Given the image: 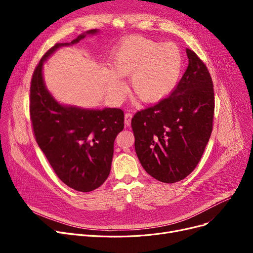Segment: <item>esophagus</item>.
Returning a JSON list of instances; mask_svg holds the SVG:
<instances>
[{
    "instance_id": "34e87169",
    "label": "esophagus",
    "mask_w": 253,
    "mask_h": 253,
    "mask_svg": "<svg viewBox=\"0 0 253 253\" xmlns=\"http://www.w3.org/2000/svg\"><path fill=\"white\" fill-rule=\"evenodd\" d=\"M124 118H125V124H126L127 126H129V125H130V123H131L132 114H131V113H126V114H125V116H124Z\"/></svg>"
}]
</instances>
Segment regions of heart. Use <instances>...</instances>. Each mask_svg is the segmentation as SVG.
<instances>
[{"mask_svg":"<svg viewBox=\"0 0 253 253\" xmlns=\"http://www.w3.org/2000/svg\"><path fill=\"white\" fill-rule=\"evenodd\" d=\"M183 65L179 47L143 37H132L120 45L111 71L104 74L112 94L121 98L124 85L118 77L131 76V92L137 99L153 102L166 96L178 82Z\"/></svg>","mask_w":253,"mask_h":253,"instance_id":"b5f03b06","label":"heart"}]
</instances>
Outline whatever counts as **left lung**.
Masks as SVG:
<instances>
[{"instance_id":"8db88e82","label":"left lung","mask_w":253,"mask_h":253,"mask_svg":"<svg viewBox=\"0 0 253 253\" xmlns=\"http://www.w3.org/2000/svg\"><path fill=\"white\" fill-rule=\"evenodd\" d=\"M189 58L176 88L131 120L135 152L143 169L159 181L187 177L204 153L213 128V83L205 63L187 48Z\"/></svg>"}]
</instances>
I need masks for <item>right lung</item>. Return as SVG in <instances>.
I'll list each match as a JSON object with an SVG mask.
<instances>
[{"instance_id": "1", "label": "right lung", "mask_w": 253, "mask_h": 253, "mask_svg": "<svg viewBox=\"0 0 253 253\" xmlns=\"http://www.w3.org/2000/svg\"><path fill=\"white\" fill-rule=\"evenodd\" d=\"M90 30L86 34H95ZM56 43L34 71L30 91V116L40 149L58 178L78 192H91L108 178L114 154V141L124 128V112L120 109L82 110L59 104L45 88L44 60L57 48L76 44Z\"/></svg>"}]
</instances>
